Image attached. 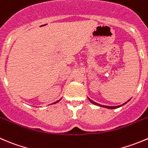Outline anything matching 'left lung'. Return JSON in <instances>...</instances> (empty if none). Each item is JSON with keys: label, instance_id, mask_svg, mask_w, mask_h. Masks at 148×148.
<instances>
[{"label": "left lung", "instance_id": "left-lung-1", "mask_svg": "<svg viewBox=\"0 0 148 148\" xmlns=\"http://www.w3.org/2000/svg\"><path fill=\"white\" fill-rule=\"evenodd\" d=\"M88 99H89V100H90V103H92V104L96 105V106H101V107H103V108H109V109H114V108H119V107H121V106H124V105H125L126 103H128V102L130 101V100H129L128 101L126 102V103H124V104H123V105H121V106H103V105L98 104V103H95V102H94V101H93V100H92L91 99H90V98H89V97H88Z\"/></svg>", "mask_w": 148, "mask_h": 148}]
</instances>
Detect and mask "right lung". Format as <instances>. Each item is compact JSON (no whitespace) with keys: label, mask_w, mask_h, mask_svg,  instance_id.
I'll use <instances>...</instances> for the list:
<instances>
[{"label":"right lung","mask_w":148,"mask_h":148,"mask_svg":"<svg viewBox=\"0 0 148 148\" xmlns=\"http://www.w3.org/2000/svg\"><path fill=\"white\" fill-rule=\"evenodd\" d=\"M60 100H61V99H60V100H58V101H56V102H55V103H52V104H55V103H58V102H59V101H60Z\"/></svg>","instance_id":"1"}]
</instances>
